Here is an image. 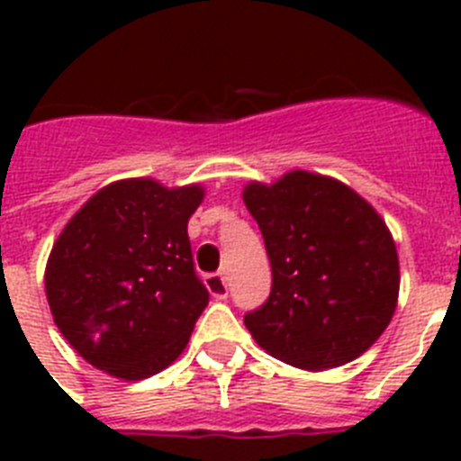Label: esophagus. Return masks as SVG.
<instances>
[{
    "label": "esophagus",
    "instance_id": "34e87169",
    "mask_svg": "<svg viewBox=\"0 0 461 461\" xmlns=\"http://www.w3.org/2000/svg\"><path fill=\"white\" fill-rule=\"evenodd\" d=\"M205 286H207V291L212 293V297H217V300H226L228 297V284H226V276H223L221 272L207 275Z\"/></svg>",
    "mask_w": 461,
    "mask_h": 461
}]
</instances>
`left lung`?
I'll list each match as a JSON object with an SVG mask.
<instances>
[{
	"label": "left lung",
	"mask_w": 461,
	"mask_h": 461,
	"mask_svg": "<svg viewBox=\"0 0 461 461\" xmlns=\"http://www.w3.org/2000/svg\"><path fill=\"white\" fill-rule=\"evenodd\" d=\"M242 201L272 266L270 297L244 316L256 344L309 372L362 356L399 297L397 247L381 214L344 182L309 170L249 182Z\"/></svg>",
	"instance_id": "8db88e82"
}]
</instances>
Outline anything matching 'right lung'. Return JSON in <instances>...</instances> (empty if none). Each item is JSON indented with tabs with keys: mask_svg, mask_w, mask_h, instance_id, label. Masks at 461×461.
Wrapping results in <instances>:
<instances>
[{
	"mask_svg": "<svg viewBox=\"0 0 461 461\" xmlns=\"http://www.w3.org/2000/svg\"><path fill=\"white\" fill-rule=\"evenodd\" d=\"M203 198L201 185L129 177L68 219L48 256L46 295L55 325L89 365L140 381L185 351L210 300L186 233Z\"/></svg>",
	"mask_w": 461,
	"mask_h": 461,
	"instance_id": "right-lung-1",
	"label": "right lung"
}]
</instances>
